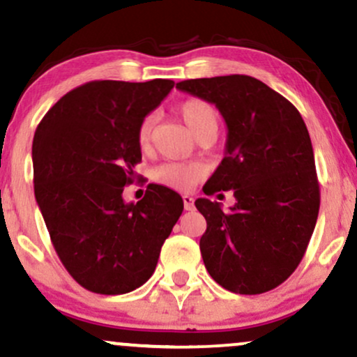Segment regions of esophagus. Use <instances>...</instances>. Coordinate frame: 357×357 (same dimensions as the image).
<instances>
[{"mask_svg": "<svg viewBox=\"0 0 357 357\" xmlns=\"http://www.w3.org/2000/svg\"><path fill=\"white\" fill-rule=\"evenodd\" d=\"M183 203H184V209H186V211H191V209L195 208V197L190 196V195H184L183 196Z\"/></svg>", "mask_w": 357, "mask_h": 357, "instance_id": "34e87169", "label": "esophagus"}]
</instances>
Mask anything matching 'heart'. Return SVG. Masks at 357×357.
I'll return each instance as SVG.
<instances>
[{"label":"heart","mask_w":357,"mask_h":357,"mask_svg":"<svg viewBox=\"0 0 357 357\" xmlns=\"http://www.w3.org/2000/svg\"><path fill=\"white\" fill-rule=\"evenodd\" d=\"M178 113L195 136L209 124L218 123L216 111L213 106L203 100H196V98L183 101L178 106ZM151 130L153 119L144 118L143 123L139 124V130H137V143L143 149L148 148L149 141H151ZM153 178L154 181L165 184L167 188L186 191L191 190L203 178V167L192 165V162H165L154 169Z\"/></svg>","instance_id":"b5f03b06"}]
</instances>
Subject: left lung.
<instances>
[{
    "label": "left lung",
    "mask_w": 357,
    "mask_h": 357,
    "mask_svg": "<svg viewBox=\"0 0 357 357\" xmlns=\"http://www.w3.org/2000/svg\"><path fill=\"white\" fill-rule=\"evenodd\" d=\"M176 88L213 102L227 126L226 154L204 195L233 190L236 204L196 199L206 220L199 249L218 284L261 294L284 282L314 231L319 213L311 137L299 111L246 75L186 79Z\"/></svg>",
    "instance_id": "8db88e82"
}]
</instances>
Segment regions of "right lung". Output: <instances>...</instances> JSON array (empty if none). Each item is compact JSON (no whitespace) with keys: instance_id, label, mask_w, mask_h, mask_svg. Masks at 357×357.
Returning a JSON list of instances; mask_svg holds the SVG:
<instances>
[{"instance_id":"obj_1","label":"right lung","mask_w":357,"mask_h":357,"mask_svg":"<svg viewBox=\"0 0 357 357\" xmlns=\"http://www.w3.org/2000/svg\"><path fill=\"white\" fill-rule=\"evenodd\" d=\"M174 81H89L66 93L33 137L34 196L56 255L84 289L124 294L154 273L183 213L178 192L149 184L124 203L141 161L137 130Z\"/></svg>"}]
</instances>
